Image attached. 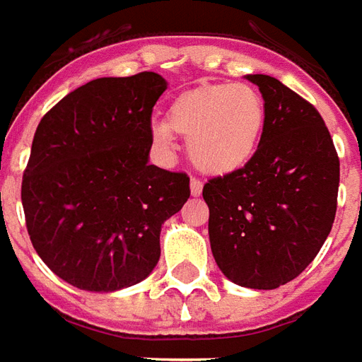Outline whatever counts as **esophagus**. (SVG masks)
<instances>
[{"label": "esophagus", "mask_w": 362, "mask_h": 362, "mask_svg": "<svg viewBox=\"0 0 362 362\" xmlns=\"http://www.w3.org/2000/svg\"><path fill=\"white\" fill-rule=\"evenodd\" d=\"M202 187H204V185H202V181H200V179L192 177L191 179V194L192 197H199L200 192H202Z\"/></svg>", "instance_id": "esophagus-1"}]
</instances>
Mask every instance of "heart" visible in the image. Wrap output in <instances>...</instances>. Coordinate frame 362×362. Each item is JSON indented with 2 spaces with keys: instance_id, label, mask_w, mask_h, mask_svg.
<instances>
[{
  "instance_id": "b5f03b06",
  "label": "heart",
  "mask_w": 362,
  "mask_h": 362,
  "mask_svg": "<svg viewBox=\"0 0 362 362\" xmlns=\"http://www.w3.org/2000/svg\"><path fill=\"white\" fill-rule=\"evenodd\" d=\"M262 96L249 84H204L179 94L168 121H152V141L173 152L175 134L189 139L192 163L204 173L228 175L257 154L264 133Z\"/></svg>"
}]
</instances>
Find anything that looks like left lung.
I'll return each mask as SVG.
<instances>
[{
	"label": "left lung",
	"instance_id": "obj_1",
	"mask_svg": "<svg viewBox=\"0 0 362 362\" xmlns=\"http://www.w3.org/2000/svg\"><path fill=\"white\" fill-rule=\"evenodd\" d=\"M264 98V133L245 168L210 179L208 235L233 284L276 289L305 270L336 218L339 158L313 104L278 78L247 75Z\"/></svg>",
	"mask_w": 362,
	"mask_h": 362
}]
</instances>
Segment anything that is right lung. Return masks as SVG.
Instances as JSON below:
<instances>
[{"mask_svg":"<svg viewBox=\"0 0 362 362\" xmlns=\"http://www.w3.org/2000/svg\"><path fill=\"white\" fill-rule=\"evenodd\" d=\"M152 71L83 84L42 117L21 200L33 247L73 287H131L160 260L162 223L191 197L189 177L150 165Z\"/></svg>","mask_w":362,"mask_h":362,"instance_id":"right-lung-1","label":"right lung"}]
</instances>
